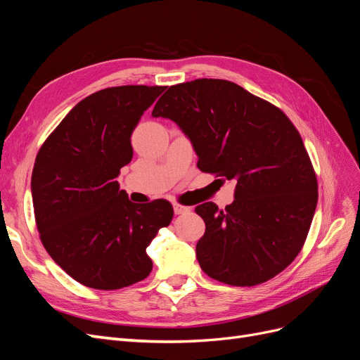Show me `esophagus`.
I'll use <instances>...</instances> for the list:
<instances>
[{"label":"esophagus","mask_w":360,"mask_h":360,"mask_svg":"<svg viewBox=\"0 0 360 360\" xmlns=\"http://www.w3.org/2000/svg\"><path fill=\"white\" fill-rule=\"evenodd\" d=\"M172 207H174V213H176V214H183V213H188L191 210V207L183 205L180 202H176Z\"/></svg>","instance_id":"esophagus-1"}]
</instances>
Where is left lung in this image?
Here are the masks:
<instances>
[{"instance_id": "left-lung-1", "label": "left lung", "mask_w": 360, "mask_h": 360, "mask_svg": "<svg viewBox=\"0 0 360 360\" xmlns=\"http://www.w3.org/2000/svg\"><path fill=\"white\" fill-rule=\"evenodd\" d=\"M153 117L176 122L192 141L198 168L236 181L224 210L197 205L204 274L236 287L275 278L299 255L319 201L317 176L299 130L278 106L225 79L171 85Z\"/></svg>"}]
</instances>
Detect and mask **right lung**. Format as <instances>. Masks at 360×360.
<instances>
[{"label":"right lung","instance_id":"obj_1","mask_svg":"<svg viewBox=\"0 0 360 360\" xmlns=\"http://www.w3.org/2000/svg\"><path fill=\"white\" fill-rule=\"evenodd\" d=\"M167 86L122 85L93 93L61 120L41 144L31 176L40 240L79 284L120 290L146 279V249L174 210L144 205L120 191V168L132 160L130 136Z\"/></svg>","mask_w":360,"mask_h":360}]
</instances>
